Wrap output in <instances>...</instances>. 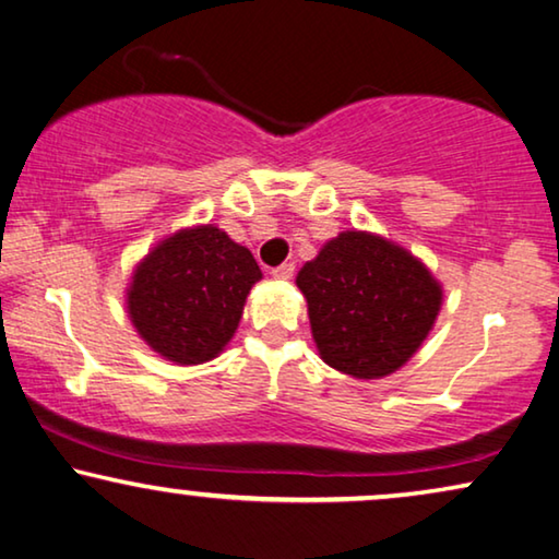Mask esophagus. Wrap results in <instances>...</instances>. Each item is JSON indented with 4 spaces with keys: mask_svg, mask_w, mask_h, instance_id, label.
<instances>
[{
    "mask_svg": "<svg viewBox=\"0 0 559 559\" xmlns=\"http://www.w3.org/2000/svg\"><path fill=\"white\" fill-rule=\"evenodd\" d=\"M271 273H273V276H276V278H294L296 265H294V263H281L278 269H273Z\"/></svg>",
    "mask_w": 559,
    "mask_h": 559,
    "instance_id": "34e87169",
    "label": "esophagus"
}]
</instances>
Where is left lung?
I'll use <instances>...</instances> for the list:
<instances>
[{"instance_id":"left-lung-1","label":"left lung","mask_w":559,"mask_h":559,"mask_svg":"<svg viewBox=\"0 0 559 559\" xmlns=\"http://www.w3.org/2000/svg\"><path fill=\"white\" fill-rule=\"evenodd\" d=\"M296 283L321 359L357 380L403 367L433 329L443 298L418 258L357 230L329 240Z\"/></svg>"}]
</instances>
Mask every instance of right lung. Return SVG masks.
Listing matches in <instances>:
<instances>
[{"mask_svg":"<svg viewBox=\"0 0 559 559\" xmlns=\"http://www.w3.org/2000/svg\"><path fill=\"white\" fill-rule=\"evenodd\" d=\"M261 278L253 253L200 225L162 240L133 271L129 317L148 347L177 365L217 357Z\"/></svg>","mask_w":559,"mask_h":559,"instance_id":"obj_1","label":"right lung"}]
</instances>
